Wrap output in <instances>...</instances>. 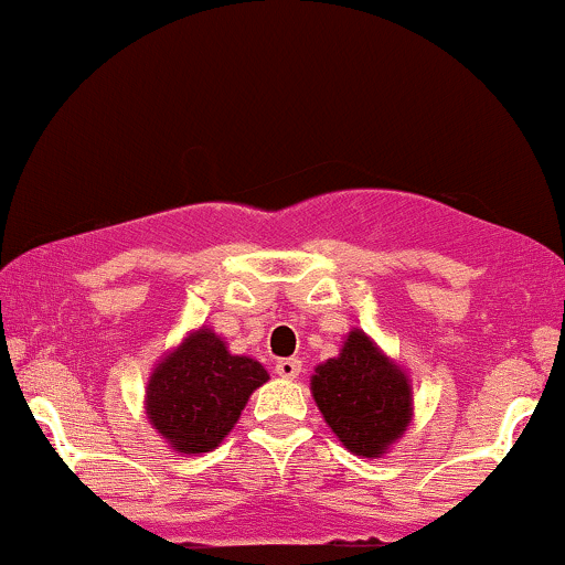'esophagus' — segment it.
Masks as SVG:
<instances>
[{
    "label": "esophagus",
    "mask_w": 565,
    "mask_h": 565,
    "mask_svg": "<svg viewBox=\"0 0 565 565\" xmlns=\"http://www.w3.org/2000/svg\"><path fill=\"white\" fill-rule=\"evenodd\" d=\"M300 369H302L300 359L276 361V374H278V377H284V380H295L297 374H300Z\"/></svg>",
    "instance_id": "1"
}]
</instances>
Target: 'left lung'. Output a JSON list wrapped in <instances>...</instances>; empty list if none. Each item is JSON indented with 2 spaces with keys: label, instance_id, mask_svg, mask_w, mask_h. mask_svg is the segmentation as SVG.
<instances>
[{
  "label": "left lung",
  "instance_id": "1",
  "mask_svg": "<svg viewBox=\"0 0 565 565\" xmlns=\"http://www.w3.org/2000/svg\"><path fill=\"white\" fill-rule=\"evenodd\" d=\"M316 406L355 457H382L412 423V385L361 329L310 377Z\"/></svg>",
  "mask_w": 565,
  "mask_h": 565
}]
</instances>
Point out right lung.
I'll use <instances>...</instances> for the list:
<instances>
[{
	"label": "right lung",
	"instance_id": "1",
	"mask_svg": "<svg viewBox=\"0 0 565 565\" xmlns=\"http://www.w3.org/2000/svg\"><path fill=\"white\" fill-rule=\"evenodd\" d=\"M263 382L260 361L233 355L223 337L201 327L151 372L146 414L174 451L196 457L223 444Z\"/></svg>",
	"mask_w": 565,
	"mask_h": 565
}]
</instances>
